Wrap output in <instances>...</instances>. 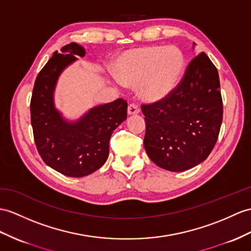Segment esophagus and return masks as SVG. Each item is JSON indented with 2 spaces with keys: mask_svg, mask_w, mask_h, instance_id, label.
I'll list each match as a JSON object with an SVG mask.
<instances>
[{
  "mask_svg": "<svg viewBox=\"0 0 251 251\" xmlns=\"http://www.w3.org/2000/svg\"><path fill=\"white\" fill-rule=\"evenodd\" d=\"M139 111H140L139 106L136 104V103H131V104L129 105V107H127V114H129V115L138 114Z\"/></svg>",
  "mask_w": 251,
  "mask_h": 251,
  "instance_id": "34e87169",
  "label": "esophagus"
}]
</instances>
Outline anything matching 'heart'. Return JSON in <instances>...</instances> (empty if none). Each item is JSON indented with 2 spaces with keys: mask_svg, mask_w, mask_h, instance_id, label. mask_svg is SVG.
I'll return each mask as SVG.
<instances>
[{
  "mask_svg": "<svg viewBox=\"0 0 251 251\" xmlns=\"http://www.w3.org/2000/svg\"><path fill=\"white\" fill-rule=\"evenodd\" d=\"M184 67L185 57L176 47H144L121 55L117 75L124 84H139L145 100L158 101L178 85Z\"/></svg>",
  "mask_w": 251,
  "mask_h": 251,
  "instance_id": "heart-1",
  "label": "heart"
}]
</instances>
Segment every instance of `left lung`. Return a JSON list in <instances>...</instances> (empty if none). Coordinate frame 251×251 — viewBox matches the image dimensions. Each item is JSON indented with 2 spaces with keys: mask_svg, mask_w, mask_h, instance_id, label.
<instances>
[{
  "mask_svg": "<svg viewBox=\"0 0 251 251\" xmlns=\"http://www.w3.org/2000/svg\"><path fill=\"white\" fill-rule=\"evenodd\" d=\"M147 154L169 172L203 162L215 146L223 122L216 67L204 52L189 62L180 83L166 98L142 105Z\"/></svg>",
  "mask_w": 251,
  "mask_h": 251,
  "instance_id": "obj_1",
  "label": "left lung"
}]
</instances>
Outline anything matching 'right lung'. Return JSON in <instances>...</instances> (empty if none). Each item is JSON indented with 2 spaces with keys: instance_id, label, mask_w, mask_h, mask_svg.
Here are the masks:
<instances>
[{
  "instance_id": "right-lung-1",
  "label": "right lung",
  "mask_w": 251,
  "mask_h": 251,
  "mask_svg": "<svg viewBox=\"0 0 251 251\" xmlns=\"http://www.w3.org/2000/svg\"><path fill=\"white\" fill-rule=\"evenodd\" d=\"M84 48L72 42L54 52L36 77L30 99V122L39 155L48 166L73 178L93 174L108 157L114 130L126 119L127 103L117 99L96 106L75 122L65 120L54 107L53 94L57 78Z\"/></svg>"
}]
</instances>
